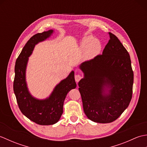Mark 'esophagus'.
<instances>
[{
  "mask_svg": "<svg viewBox=\"0 0 147 147\" xmlns=\"http://www.w3.org/2000/svg\"><path fill=\"white\" fill-rule=\"evenodd\" d=\"M74 78H75V81L76 82H78L82 78V76L80 74H76L75 76H74Z\"/></svg>",
  "mask_w": 147,
  "mask_h": 147,
  "instance_id": "34e87169",
  "label": "esophagus"
}]
</instances>
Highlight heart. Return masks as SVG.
<instances>
[{
  "mask_svg": "<svg viewBox=\"0 0 147 147\" xmlns=\"http://www.w3.org/2000/svg\"><path fill=\"white\" fill-rule=\"evenodd\" d=\"M81 47L83 50H85V58L92 59L99 54L102 45L99 40L94 39L92 36H87L82 40Z\"/></svg>",
  "mask_w": 147,
  "mask_h": 147,
  "instance_id": "obj_1",
  "label": "heart"
}]
</instances>
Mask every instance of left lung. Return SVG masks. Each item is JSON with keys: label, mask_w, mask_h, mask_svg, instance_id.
Here are the masks:
<instances>
[{"label": "left lung", "mask_w": 147, "mask_h": 147, "mask_svg": "<svg viewBox=\"0 0 147 147\" xmlns=\"http://www.w3.org/2000/svg\"><path fill=\"white\" fill-rule=\"evenodd\" d=\"M102 54L80 65L84 78L78 83L83 110L89 119L113 122L128 107L133 94V71L128 52L112 33ZM105 89L109 93L104 94Z\"/></svg>", "instance_id": "obj_1"}]
</instances>
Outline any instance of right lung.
<instances>
[{"instance_id": "add662e5", "label": "right lung", "mask_w": 147, "mask_h": 147, "mask_svg": "<svg viewBox=\"0 0 147 147\" xmlns=\"http://www.w3.org/2000/svg\"><path fill=\"white\" fill-rule=\"evenodd\" d=\"M52 33L53 30H51L31 37L17 58L14 69L13 89L19 108L29 119L40 125H52L57 123L63 113L64 102L67 93L76 87L74 73L72 71L55 86L48 98L37 100L28 90L25 71L29 56L36 43L49 38Z\"/></svg>"}]
</instances>
